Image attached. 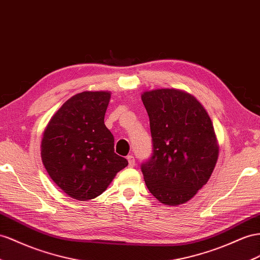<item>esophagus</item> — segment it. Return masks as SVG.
Segmentation results:
<instances>
[{
  "instance_id": "esophagus-1",
  "label": "esophagus",
  "mask_w": 260,
  "mask_h": 260,
  "mask_svg": "<svg viewBox=\"0 0 260 260\" xmlns=\"http://www.w3.org/2000/svg\"><path fill=\"white\" fill-rule=\"evenodd\" d=\"M127 161H128V167L129 168L134 167V166H135V158H134V156H132V155L127 156Z\"/></svg>"
}]
</instances>
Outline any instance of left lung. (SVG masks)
I'll use <instances>...</instances> for the list:
<instances>
[{"mask_svg": "<svg viewBox=\"0 0 260 260\" xmlns=\"http://www.w3.org/2000/svg\"><path fill=\"white\" fill-rule=\"evenodd\" d=\"M152 155L142 172L150 193L166 205L188 202L212 175L218 157L208 112L190 93L178 89L145 91Z\"/></svg>", "mask_w": 260, "mask_h": 260, "instance_id": "left-lung-1", "label": "left lung"}]
</instances>
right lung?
I'll return each instance as SVG.
<instances>
[{"label":"right lung","mask_w":260,"mask_h":260,"mask_svg":"<svg viewBox=\"0 0 260 260\" xmlns=\"http://www.w3.org/2000/svg\"><path fill=\"white\" fill-rule=\"evenodd\" d=\"M109 91H84L66 101L46 127L42 160L49 177L69 197L88 201L102 194L128 165L114 152L104 124Z\"/></svg>","instance_id":"right-lung-1"}]
</instances>
